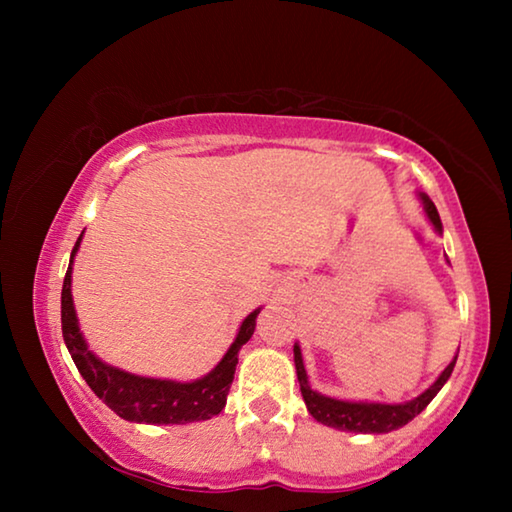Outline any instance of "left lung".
Instances as JSON below:
<instances>
[{"label":"left lung","instance_id":"left-lung-1","mask_svg":"<svg viewBox=\"0 0 512 512\" xmlns=\"http://www.w3.org/2000/svg\"><path fill=\"white\" fill-rule=\"evenodd\" d=\"M420 201L424 205V212L429 216V221L433 223V228L443 232V223H440L438 210L436 205L431 203V198L427 194H420ZM293 361H296L302 400H305L307 411L314 415V420H318L320 424H327V427H334L341 431H354V433H388L393 429L404 427L406 422H411L415 415L427 409V404L438 395L440 388L445 386V381L449 379V375H452V370L456 366V357H454V361L440 372V377L433 381L427 391L415 397V400L404 402V404H381V402L334 400V397L320 395L309 386V377H307L305 363H302V352L298 343L293 345Z\"/></svg>","mask_w":512,"mask_h":512}]
</instances>
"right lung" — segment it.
<instances>
[{
    "label": "right lung",
    "instance_id": "obj_1",
    "mask_svg": "<svg viewBox=\"0 0 512 512\" xmlns=\"http://www.w3.org/2000/svg\"><path fill=\"white\" fill-rule=\"evenodd\" d=\"M81 237L76 239L72 257L60 293V323H63V339L69 354L79 368L81 377L88 381V386L99 400L106 402L119 418L128 422H146V424H187L198 420H210L212 415H219L228 400V391L235 368L239 361L241 345L248 343L255 332V320L259 309L248 314L241 323L235 343L230 345L223 359L216 363V368L207 372L205 377L194 381H171V379H153L140 377L133 372L119 370L115 366L103 363L97 354L88 350L79 318H76L74 300H72V264L74 255L81 246Z\"/></svg>",
    "mask_w": 512,
    "mask_h": 512
}]
</instances>
